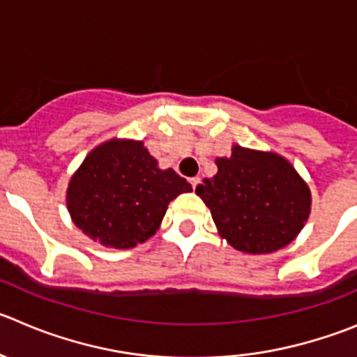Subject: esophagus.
Masks as SVG:
<instances>
[{
  "instance_id": "esophagus-1",
  "label": "esophagus",
  "mask_w": 357,
  "mask_h": 357,
  "mask_svg": "<svg viewBox=\"0 0 357 357\" xmlns=\"http://www.w3.org/2000/svg\"><path fill=\"white\" fill-rule=\"evenodd\" d=\"M200 184V176H192L191 178V185H192V189H196V185Z\"/></svg>"
}]
</instances>
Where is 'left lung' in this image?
Returning a JSON list of instances; mask_svg holds the SVG:
<instances>
[{"mask_svg": "<svg viewBox=\"0 0 357 357\" xmlns=\"http://www.w3.org/2000/svg\"><path fill=\"white\" fill-rule=\"evenodd\" d=\"M218 173L196 195L211 208L219 235L237 251L266 255L297 237L312 211V192L285 157L234 145L215 159Z\"/></svg>", "mask_w": 357, "mask_h": 357, "instance_id": "obj_1", "label": "left lung"}]
</instances>
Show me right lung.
Here are the masks:
<instances>
[{"instance_id": "1", "label": "right lung", "mask_w": 357, "mask_h": 357, "mask_svg": "<svg viewBox=\"0 0 357 357\" xmlns=\"http://www.w3.org/2000/svg\"><path fill=\"white\" fill-rule=\"evenodd\" d=\"M191 184L157 161L134 139L96 146L67 189V208L77 228L106 248L129 250L161 227L169 202Z\"/></svg>"}]
</instances>
